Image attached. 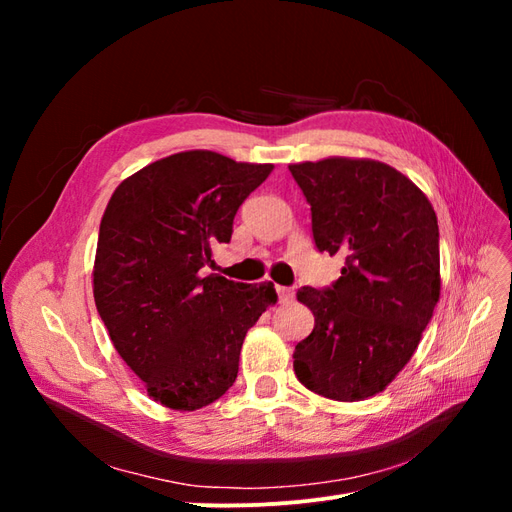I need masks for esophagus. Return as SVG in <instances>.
<instances>
[{
	"mask_svg": "<svg viewBox=\"0 0 512 512\" xmlns=\"http://www.w3.org/2000/svg\"><path fill=\"white\" fill-rule=\"evenodd\" d=\"M275 290H277V297H280V301H282V303L292 301V297H294V290H292V288H286V286H275Z\"/></svg>",
	"mask_w": 512,
	"mask_h": 512,
	"instance_id": "obj_1",
	"label": "esophagus"
}]
</instances>
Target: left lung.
Masks as SVG:
<instances>
[{
  "label": "left lung",
  "instance_id": "obj_1",
  "mask_svg": "<svg viewBox=\"0 0 512 512\" xmlns=\"http://www.w3.org/2000/svg\"><path fill=\"white\" fill-rule=\"evenodd\" d=\"M288 168L312 205L316 247L346 260L331 288L297 292L314 329L294 346V374L327 399L363 401L406 367L440 301L436 211L378 160L333 156Z\"/></svg>",
  "mask_w": 512,
  "mask_h": 512
}]
</instances>
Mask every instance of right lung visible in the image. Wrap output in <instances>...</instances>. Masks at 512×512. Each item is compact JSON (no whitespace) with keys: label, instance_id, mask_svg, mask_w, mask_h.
Returning a JSON list of instances; mask_svg holds the SVG:
<instances>
[{"label":"right lung","instance_id":"1","mask_svg":"<svg viewBox=\"0 0 512 512\" xmlns=\"http://www.w3.org/2000/svg\"><path fill=\"white\" fill-rule=\"evenodd\" d=\"M273 164L192 149L123 179L104 209L94 299L115 350L162 406L194 412L237 378L245 333L277 303L271 282L203 273Z\"/></svg>","mask_w":512,"mask_h":512}]
</instances>
